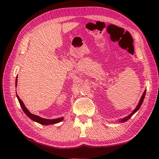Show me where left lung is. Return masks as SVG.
I'll return each mask as SVG.
<instances>
[{"label": "left lung", "instance_id": "obj_1", "mask_svg": "<svg viewBox=\"0 0 159 159\" xmlns=\"http://www.w3.org/2000/svg\"><path fill=\"white\" fill-rule=\"evenodd\" d=\"M145 95H146V90L144 91V92H143V95H142V96H141V100H140V101H139V104H138V105H137V107H136V109L134 110V111L132 113H130L129 116H128L127 117H124V118H123V119H121V120H120V121H121V122H124V121H127L128 119H130V117H132L133 116V115L135 113V112H137V111L139 110V109L140 108V107L141 106V104H142V102H143V99H144V97H145Z\"/></svg>", "mask_w": 159, "mask_h": 159}]
</instances>
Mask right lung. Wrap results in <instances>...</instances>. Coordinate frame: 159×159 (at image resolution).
<instances>
[{
	"label": "right lung",
	"instance_id": "obj_1",
	"mask_svg": "<svg viewBox=\"0 0 159 159\" xmlns=\"http://www.w3.org/2000/svg\"><path fill=\"white\" fill-rule=\"evenodd\" d=\"M17 78H18V76H17L16 80V86L17 85V82H18V79H17ZM16 96H17V98H18L20 106H21L24 112L26 113V116H27L29 118H31V119L33 121H37V122H38V123L43 124V125H48V124H54L59 123V122H60V121H61L63 120V117H59V118H57V119H53V120L44 119V118H42V117H40L38 116H35V115H33V114L30 113L29 110L25 107V104H24L23 102L21 100V99L20 98L19 96H18V94H17V93H16Z\"/></svg>",
	"mask_w": 159,
	"mask_h": 159
}]
</instances>
